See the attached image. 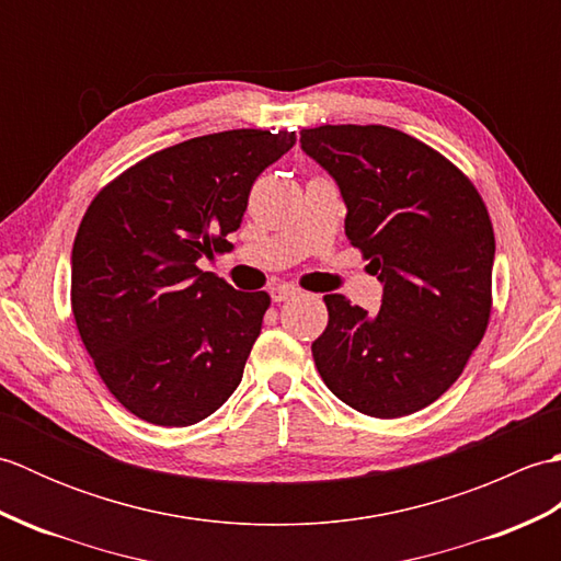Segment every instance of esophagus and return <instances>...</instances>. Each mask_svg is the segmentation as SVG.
<instances>
[{
  "instance_id": "esophagus-1",
  "label": "esophagus",
  "mask_w": 561,
  "mask_h": 561,
  "mask_svg": "<svg viewBox=\"0 0 561 561\" xmlns=\"http://www.w3.org/2000/svg\"><path fill=\"white\" fill-rule=\"evenodd\" d=\"M270 294H272V301L274 304H282V301H287V299H294V296L299 294V289L291 287V284H279V287H274Z\"/></svg>"
}]
</instances>
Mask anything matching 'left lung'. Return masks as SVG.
I'll list each match as a JSON object with an SVG mask.
<instances>
[{
    "label": "left lung",
    "instance_id": "left-lung-1",
    "mask_svg": "<svg viewBox=\"0 0 561 561\" xmlns=\"http://www.w3.org/2000/svg\"><path fill=\"white\" fill-rule=\"evenodd\" d=\"M335 178L344 233L383 284L378 313L328 294L313 344L325 386L356 412L396 420L456 383L492 313L494 229L478 187L424 141L386 125L301 129Z\"/></svg>",
    "mask_w": 561,
    "mask_h": 561
}]
</instances>
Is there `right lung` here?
Returning <instances> with one entry per match:
<instances>
[{
  "label": "right lung",
  "instance_id": "1",
  "mask_svg": "<svg viewBox=\"0 0 561 561\" xmlns=\"http://www.w3.org/2000/svg\"><path fill=\"white\" fill-rule=\"evenodd\" d=\"M294 133L229 129L141 159L93 197L71 248V313L115 400L139 420L190 426L243 378L270 308L197 260L229 250L255 178Z\"/></svg>",
  "mask_w": 561,
  "mask_h": 561
}]
</instances>
